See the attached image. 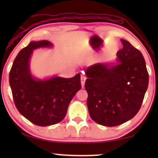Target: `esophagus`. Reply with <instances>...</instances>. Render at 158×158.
<instances>
[{
    "mask_svg": "<svg viewBox=\"0 0 158 158\" xmlns=\"http://www.w3.org/2000/svg\"><path fill=\"white\" fill-rule=\"evenodd\" d=\"M85 77L84 76H81V85H82V88H84V86H85Z\"/></svg>",
    "mask_w": 158,
    "mask_h": 158,
    "instance_id": "obj_1",
    "label": "esophagus"
}]
</instances>
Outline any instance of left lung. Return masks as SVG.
Here are the masks:
<instances>
[{"instance_id": "left-lung-1", "label": "left lung", "mask_w": 158, "mask_h": 158, "mask_svg": "<svg viewBox=\"0 0 158 158\" xmlns=\"http://www.w3.org/2000/svg\"><path fill=\"white\" fill-rule=\"evenodd\" d=\"M116 53V62L96 63L86 69L85 88L90 117L98 124L115 127L135 116L149 83L145 60L128 41Z\"/></svg>"}]
</instances>
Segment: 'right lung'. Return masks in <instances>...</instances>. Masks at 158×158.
Listing matches in <instances>:
<instances>
[{"instance_id":"right-lung-1","label":"right lung","mask_w":158,"mask_h":158,"mask_svg":"<svg viewBox=\"0 0 158 158\" xmlns=\"http://www.w3.org/2000/svg\"><path fill=\"white\" fill-rule=\"evenodd\" d=\"M53 47L47 40L31 41L17 55L9 73L16 109L27 119L40 127L61 122L71 100L81 88L79 73L70 78L54 75L40 79L32 75L30 60L34 49Z\"/></svg>"}]
</instances>
